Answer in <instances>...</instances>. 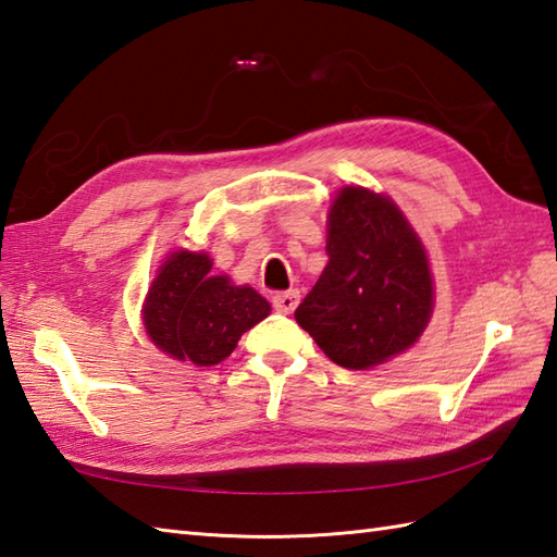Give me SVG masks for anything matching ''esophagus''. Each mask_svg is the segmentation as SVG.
Here are the masks:
<instances>
[{
    "label": "esophagus",
    "instance_id": "1",
    "mask_svg": "<svg viewBox=\"0 0 557 557\" xmlns=\"http://www.w3.org/2000/svg\"><path fill=\"white\" fill-rule=\"evenodd\" d=\"M299 304V292L297 289H289V292H277L275 297H272V306H275V311L280 313H292L297 309Z\"/></svg>",
    "mask_w": 557,
    "mask_h": 557
}]
</instances>
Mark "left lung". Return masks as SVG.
<instances>
[{
    "mask_svg": "<svg viewBox=\"0 0 557 557\" xmlns=\"http://www.w3.org/2000/svg\"><path fill=\"white\" fill-rule=\"evenodd\" d=\"M327 265L294 311L330 361L363 371L407 351L433 313L429 256L401 210L363 186L339 188Z\"/></svg>",
    "mask_w": 557,
    "mask_h": 557,
    "instance_id": "left-lung-1",
    "label": "left lung"
}]
</instances>
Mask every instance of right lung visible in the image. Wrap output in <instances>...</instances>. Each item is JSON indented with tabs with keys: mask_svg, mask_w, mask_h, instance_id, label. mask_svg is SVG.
I'll return each instance as SVG.
<instances>
[{
	"mask_svg": "<svg viewBox=\"0 0 557 557\" xmlns=\"http://www.w3.org/2000/svg\"><path fill=\"white\" fill-rule=\"evenodd\" d=\"M210 268L208 253L172 251L144 304L152 345L196 366L227 359L246 330L270 315V304L253 287H236L227 275H212Z\"/></svg>",
	"mask_w": 557,
	"mask_h": 557,
	"instance_id": "1",
	"label": "right lung"
}]
</instances>
